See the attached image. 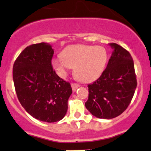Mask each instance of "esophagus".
Returning <instances> with one entry per match:
<instances>
[{"instance_id": "obj_1", "label": "esophagus", "mask_w": 151, "mask_h": 151, "mask_svg": "<svg viewBox=\"0 0 151 151\" xmlns=\"http://www.w3.org/2000/svg\"><path fill=\"white\" fill-rule=\"evenodd\" d=\"M71 86H72V91L73 92H75L76 91H77V89L79 87V85L77 84V83H72L71 84Z\"/></svg>"}]
</instances>
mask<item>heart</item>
Here are the masks:
<instances>
[{
	"mask_svg": "<svg viewBox=\"0 0 151 151\" xmlns=\"http://www.w3.org/2000/svg\"><path fill=\"white\" fill-rule=\"evenodd\" d=\"M108 55L105 49L86 45L68 46L61 56L52 59L51 65L60 77H65L68 70L74 68V74L79 81L90 83L95 81L104 72Z\"/></svg>",
	"mask_w": 151,
	"mask_h": 151,
	"instance_id": "b5f03b06",
	"label": "heart"
}]
</instances>
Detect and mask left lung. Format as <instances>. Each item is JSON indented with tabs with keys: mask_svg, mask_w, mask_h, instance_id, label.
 Segmentation results:
<instances>
[{
	"mask_svg": "<svg viewBox=\"0 0 151 151\" xmlns=\"http://www.w3.org/2000/svg\"><path fill=\"white\" fill-rule=\"evenodd\" d=\"M106 69L96 81L88 85V99L85 106L95 117L111 119L121 115L130 103L137 88L133 59L127 50L116 43Z\"/></svg>",
	"mask_w": 151,
	"mask_h": 151,
	"instance_id": "8db88e82",
	"label": "left lung"
}]
</instances>
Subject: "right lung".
<instances>
[{
	"mask_svg": "<svg viewBox=\"0 0 151 151\" xmlns=\"http://www.w3.org/2000/svg\"><path fill=\"white\" fill-rule=\"evenodd\" d=\"M53 55L49 44H34L20 53L13 65V81L21 104L33 118L47 123L64 118L72 93L70 83L53 70Z\"/></svg>",
	"mask_w": 151,
	"mask_h": 151,
	"instance_id": "1",
	"label": "right lung"
}]
</instances>
